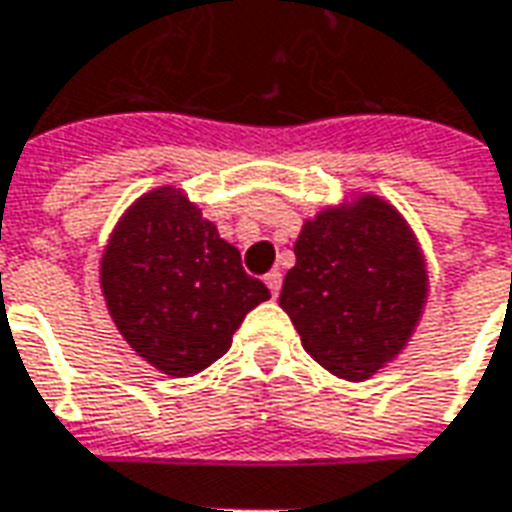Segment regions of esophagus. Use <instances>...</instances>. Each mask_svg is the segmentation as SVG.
<instances>
[{"label":"esophagus","mask_w":512,"mask_h":512,"mask_svg":"<svg viewBox=\"0 0 512 512\" xmlns=\"http://www.w3.org/2000/svg\"><path fill=\"white\" fill-rule=\"evenodd\" d=\"M266 285H268V291H271V296H277V293H280V288H282V274H280V271H268Z\"/></svg>","instance_id":"esophagus-1"}]
</instances>
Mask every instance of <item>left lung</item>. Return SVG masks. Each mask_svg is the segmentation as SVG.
I'll return each instance as SVG.
<instances>
[{
    "instance_id": "obj_1",
    "label": "left lung",
    "mask_w": 512,
    "mask_h": 512,
    "mask_svg": "<svg viewBox=\"0 0 512 512\" xmlns=\"http://www.w3.org/2000/svg\"><path fill=\"white\" fill-rule=\"evenodd\" d=\"M280 307L305 352L343 380H368L410 341L427 302V266L402 213L363 194L307 219Z\"/></svg>"
}]
</instances>
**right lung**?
I'll return each instance as SVG.
<instances>
[{"instance_id":"right-lung-1","label":"right lung","mask_w":512,"mask_h":512,"mask_svg":"<svg viewBox=\"0 0 512 512\" xmlns=\"http://www.w3.org/2000/svg\"><path fill=\"white\" fill-rule=\"evenodd\" d=\"M99 285L124 341L169 377H194L216 363L246 313L271 296L174 185L149 191L121 216Z\"/></svg>"}]
</instances>
